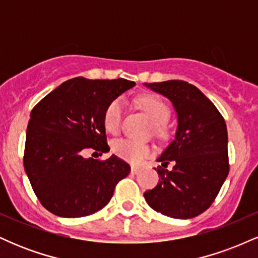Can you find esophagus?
<instances>
[{"instance_id":"1","label":"esophagus","mask_w":258,"mask_h":258,"mask_svg":"<svg viewBox=\"0 0 258 258\" xmlns=\"http://www.w3.org/2000/svg\"><path fill=\"white\" fill-rule=\"evenodd\" d=\"M139 171H141V168L137 167V166H132V167H131V173H132V174H137V173L139 172Z\"/></svg>"}]
</instances>
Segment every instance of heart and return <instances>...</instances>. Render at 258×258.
<instances>
[{
	"label": "heart",
	"mask_w": 258,
	"mask_h": 258,
	"mask_svg": "<svg viewBox=\"0 0 258 258\" xmlns=\"http://www.w3.org/2000/svg\"><path fill=\"white\" fill-rule=\"evenodd\" d=\"M138 105L141 106L150 120L153 121L154 131L158 135L165 133V122L170 116V109L166 103L158 96L154 94H144L138 98ZM123 99L116 98L109 103L103 115V123L108 132L116 133L120 130L121 120L123 115ZM112 152L116 154L120 159L132 164H139L152 154V148L143 142L135 139L122 138L117 139L112 143Z\"/></svg>",
	"instance_id": "b5f03b06"
}]
</instances>
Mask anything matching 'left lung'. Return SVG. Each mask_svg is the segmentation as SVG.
Instances as JSON below:
<instances>
[{"label":"left lung","instance_id":"1","mask_svg":"<svg viewBox=\"0 0 258 258\" xmlns=\"http://www.w3.org/2000/svg\"><path fill=\"white\" fill-rule=\"evenodd\" d=\"M167 97L176 109L174 139L158 161L159 183L144 193L148 205L172 218H193L206 211L229 172L228 135L221 112L199 88L182 80L146 84ZM171 161L175 166L165 167Z\"/></svg>","mask_w":258,"mask_h":258}]
</instances>
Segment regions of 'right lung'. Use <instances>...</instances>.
I'll return each instance as SVG.
<instances>
[{
	"instance_id": "obj_1",
	"label": "right lung",
	"mask_w": 258,
	"mask_h": 258,
	"mask_svg": "<svg viewBox=\"0 0 258 258\" xmlns=\"http://www.w3.org/2000/svg\"><path fill=\"white\" fill-rule=\"evenodd\" d=\"M135 85L125 79L75 78L34 106L24 168L38 201L49 212L68 218L94 214L130 173V165L116 155L106 160L84 155L87 150L99 155L110 150L103 115L109 103Z\"/></svg>"
}]
</instances>
